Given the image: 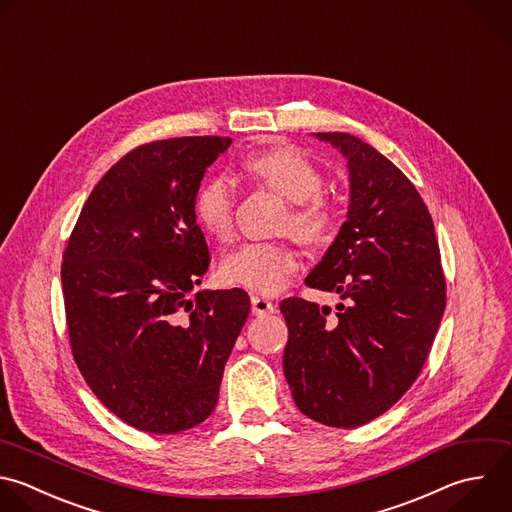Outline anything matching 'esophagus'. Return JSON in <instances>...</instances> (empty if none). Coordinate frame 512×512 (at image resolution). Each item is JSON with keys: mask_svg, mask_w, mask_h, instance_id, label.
<instances>
[{"mask_svg": "<svg viewBox=\"0 0 512 512\" xmlns=\"http://www.w3.org/2000/svg\"><path fill=\"white\" fill-rule=\"evenodd\" d=\"M274 310H276V304H272L270 300L260 298V296H252V314L264 316V314H274Z\"/></svg>", "mask_w": 512, "mask_h": 512, "instance_id": "1", "label": "esophagus"}]
</instances>
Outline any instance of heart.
Wrapping results in <instances>:
<instances>
[{
  "label": "heart",
  "instance_id": "b5f03b06",
  "mask_svg": "<svg viewBox=\"0 0 512 512\" xmlns=\"http://www.w3.org/2000/svg\"><path fill=\"white\" fill-rule=\"evenodd\" d=\"M246 170L270 190L294 204L290 230L302 242L324 240L334 226V212L322 200V172L298 150L276 148L246 160ZM194 216L204 232L228 238L234 224V192L226 178L206 180L194 198ZM298 266L296 252L282 242H246L220 262V278L262 296L286 288Z\"/></svg>",
  "mask_w": 512,
  "mask_h": 512
}]
</instances>
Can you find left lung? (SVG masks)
Masks as SVG:
<instances>
[{
    "mask_svg": "<svg viewBox=\"0 0 512 512\" xmlns=\"http://www.w3.org/2000/svg\"><path fill=\"white\" fill-rule=\"evenodd\" d=\"M346 160V220L306 276L336 292V314L302 298L280 302L288 326L284 376L302 414L354 428L386 412L416 380L444 314L434 224L412 182L344 132L314 134Z\"/></svg>",
    "mask_w": 512,
    "mask_h": 512,
    "instance_id": "8db88e82",
    "label": "left lung"
}]
</instances>
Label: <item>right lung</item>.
<instances>
[{
    "label": "right lung",
    "instance_id": "1",
    "mask_svg": "<svg viewBox=\"0 0 512 512\" xmlns=\"http://www.w3.org/2000/svg\"><path fill=\"white\" fill-rule=\"evenodd\" d=\"M230 140H160L126 154L92 190L62 264L72 352L124 422L174 434L216 408L248 318L242 288L200 290L210 266L194 198Z\"/></svg>",
    "mask_w": 512,
    "mask_h": 512
}]
</instances>
